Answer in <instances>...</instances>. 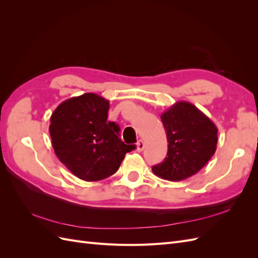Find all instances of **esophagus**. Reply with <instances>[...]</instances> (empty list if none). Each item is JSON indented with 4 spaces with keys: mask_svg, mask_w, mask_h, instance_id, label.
<instances>
[{
    "mask_svg": "<svg viewBox=\"0 0 258 258\" xmlns=\"http://www.w3.org/2000/svg\"><path fill=\"white\" fill-rule=\"evenodd\" d=\"M144 146H145L144 142L142 141V140H140V141H138V143H137V151L142 152L144 150Z\"/></svg>",
    "mask_w": 258,
    "mask_h": 258,
    "instance_id": "34e87169",
    "label": "esophagus"
}]
</instances>
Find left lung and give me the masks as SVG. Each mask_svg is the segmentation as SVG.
I'll use <instances>...</instances> for the list:
<instances>
[{
	"label": "left lung",
	"instance_id": "1",
	"mask_svg": "<svg viewBox=\"0 0 258 258\" xmlns=\"http://www.w3.org/2000/svg\"><path fill=\"white\" fill-rule=\"evenodd\" d=\"M168 139L167 157L152 168L168 181H183L204 168L216 151L217 128L199 108L178 101L160 116Z\"/></svg>",
	"mask_w": 258,
	"mask_h": 258
}]
</instances>
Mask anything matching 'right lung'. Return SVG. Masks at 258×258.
Masks as SVG:
<instances>
[{
  "label": "right lung",
  "mask_w": 258,
  "mask_h": 258,
  "mask_svg": "<svg viewBox=\"0 0 258 258\" xmlns=\"http://www.w3.org/2000/svg\"><path fill=\"white\" fill-rule=\"evenodd\" d=\"M108 108V100L89 92L63 101L51 114L49 134L54 154L84 181L114 174L126 153L136 148L118 138V124L107 121Z\"/></svg>",
  "instance_id": "obj_1"
}]
</instances>
